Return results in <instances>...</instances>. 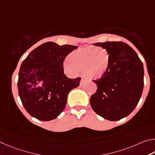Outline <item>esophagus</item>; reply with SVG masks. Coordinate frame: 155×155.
I'll return each mask as SVG.
<instances>
[{"label":"esophagus","mask_w":155,"mask_h":155,"mask_svg":"<svg viewBox=\"0 0 155 155\" xmlns=\"http://www.w3.org/2000/svg\"><path fill=\"white\" fill-rule=\"evenodd\" d=\"M85 80L84 79V78H82V80H81V81H80V86H82V85H84V82H85Z\"/></svg>","instance_id":"esophagus-1"}]
</instances>
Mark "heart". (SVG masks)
<instances>
[{"instance_id":"b5f03b06","label":"heart","mask_w":155,"mask_h":155,"mask_svg":"<svg viewBox=\"0 0 155 155\" xmlns=\"http://www.w3.org/2000/svg\"><path fill=\"white\" fill-rule=\"evenodd\" d=\"M95 48H86L76 50L68 56L64 67L73 74L82 71L88 79H98L107 72L110 65V55L104 50L95 52Z\"/></svg>"}]
</instances>
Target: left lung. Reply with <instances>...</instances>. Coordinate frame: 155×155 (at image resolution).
<instances>
[{
	"label": "left lung",
	"instance_id": "8db88e82",
	"mask_svg": "<svg viewBox=\"0 0 155 155\" xmlns=\"http://www.w3.org/2000/svg\"><path fill=\"white\" fill-rule=\"evenodd\" d=\"M109 54L107 72L98 80L90 104L97 114L116 121L130 114L137 106L143 88V67L137 53L125 43H96Z\"/></svg>",
	"mask_w": 155,
	"mask_h": 155
}]
</instances>
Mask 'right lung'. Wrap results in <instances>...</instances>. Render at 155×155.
Returning <instances> with one entry per match:
<instances>
[{"mask_svg": "<svg viewBox=\"0 0 155 155\" xmlns=\"http://www.w3.org/2000/svg\"><path fill=\"white\" fill-rule=\"evenodd\" d=\"M77 48L45 42L22 62L18 75V93L24 108L32 117L49 121L64 110L68 94L80 85L81 78H68L64 74L63 61Z\"/></svg>", "mask_w": 155, "mask_h": 155, "instance_id": "right-lung-1", "label": "right lung"}]
</instances>
